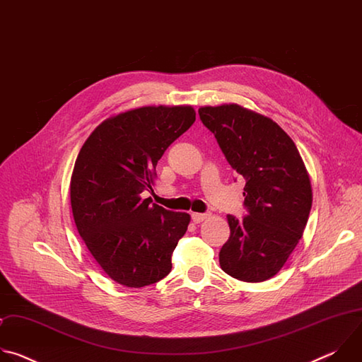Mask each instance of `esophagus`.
<instances>
[{"label":"esophagus","instance_id":"34e87169","mask_svg":"<svg viewBox=\"0 0 362 362\" xmlns=\"http://www.w3.org/2000/svg\"><path fill=\"white\" fill-rule=\"evenodd\" d=\"M206 218H209L208 214H192V221H193L194 223H200V222H203Z\"/></svg>","mask_w":362,"mask_h":362}]
</instances>
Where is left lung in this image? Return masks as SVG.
Returning a JSON list of instances; mask_svg holds the SVG:
<instances>
[{"label":"left lung","mask_w":362,"mask_h":362,"mask_svg":"<svg viewBox=\"0 0 362 362\" xmlns=\"http://www.w3.org/2000/svg\"><path fill=\"white\" fill-rule=\"evenodd\" d=\"M232 169L240 175L247 216L228 215L230 236L219 264L232 278L275 276L303 235L313 206L308 170L292 139L272 119L235 103L199 109Z\"/></svg>","instance_id":"1"}]
</instances>
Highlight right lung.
Here are the masks:
<instances>
[{
	"label": "right lung",
	"mask_w": 362,
	"mask_h": 362,
	"mask_svg": "<svg viewBox=\"0 0 362 362\" xmlns=\"http://www.w3.org/2000/svg\"><path fill=\"white\" fill-rule=\"evenodd\" d=\"M196 120L192 106H144L101 122L81 146L70 180L73 218L95 262L127 288L156 284L190 215L151 199L156 165Z\"/></svg>",
	"instance_id": "obj_1"
}]
</instances>
